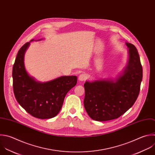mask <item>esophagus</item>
Returning a JSON list of instances; mask_svg holds the SVG:
<instances>
[{"label":"esophagus","instance_id":"34e87169","mask_svg":"<svg viewBox=\"0 0 155 155\" xmlns=\"http://www.w3.org/2000/svg\"><path fill=\"white\" fill-rule=\"evenodd\" d=\"M87 78V75L86 74H81L78 77V80L80 81H84Z\"/></svg>","mask_w":155,"mask_h":155}]
</instances>
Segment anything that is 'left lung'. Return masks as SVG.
Masks as SVG:
<instances>
[{
  "mask_svg": "<svg viewBox=\"0 0 155 155\" xmlns=\"http://www.w3.org/2000/svg\"><path fill=\"white\" fill-rule=\"evenodd\" d=\"M129 60L122 75L115 81L100 80L86 81L84 87V108L89 117L97 121L117 119L135 103L142 79V67L136 47L126 42Z\"/></svg>",
  "mask_w": 155,
  "mask_h": 155,
  "instance_id": "obj_1",
  "label": "left lung"
}]
</instances>
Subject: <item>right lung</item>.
Instances as JSON below:
<instances>
[{
  "label": "right lung",
  "mask_w": 155,
  "mask_h": 155,
  "mask_svg": "<svg viewBox=\"0 0 155 155\" xmlns=\"http://www.w3.org/2000/svg\"><path fill=\"white\" fill-rule=\"evenodd\" d=\"M30 44L25 43L19 49L13 67L15 96L32 116L41 119L52 118L60 112L66 95L76 85L77 77L61 76L44 83L36 81L27 74L24 66V54Z\"/></svg>",
  "instance_id": "add662e5"
}]
</instances>
